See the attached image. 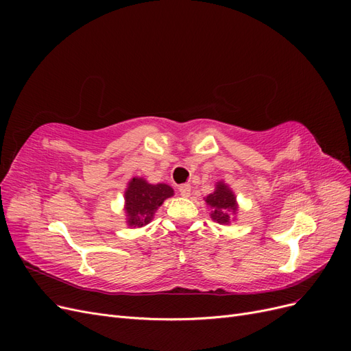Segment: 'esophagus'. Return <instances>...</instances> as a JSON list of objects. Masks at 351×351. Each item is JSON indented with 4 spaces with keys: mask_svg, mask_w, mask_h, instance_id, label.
I'll list each match as a JSON object with an SVG mask.
<instances>
[{
    "mask_svg": "<svg viewBox=\"0 0 351 351\" xmlns=\"http://www.w3.org/2000/svg\"><path fill=\"white\" fill-rule=\"evenodd\" d=\"M178 192L183 197H189L190 192H192V187H190V184H187V183L182 184V186H178Z\"/></svg>",
    "mask_w": 351,
    "mask_h": 351,
    "instance_id": "34e87169",
    "label": "esophagus"
}]
</instances>
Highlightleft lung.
<instances>
[{
  "label": "left lung",
  "instance_id": "1",
  "mask_svg": "<svg viewBox=\"0 0 351 351\" xmlns=\"http://www.w3.org/2000/svg\"><path fill=\"white\" fill-rule=\"evenodd\" d=\"M206 204L212 208V219L218 221L219 224H228L230 217L237 210L234 195L222 182L217 184L215 192L206 197Z\"/></svg>",
  "mask_w": 351,
  "mask_h": 351
}]
</instances>
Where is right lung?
Wrapping results in <instances>:
<instances>
[{"label": "right lung", "mask_w": 351, "mask_h": 351, "mask_svg": "<svg viewBox=\"0 0 351 351\" xmlns=\"http://www.w3.org/2000/svg\"><path fill=\"white\" fill-rule=\"evenodd\" d=\"M174 190L168 184H149L146 180L134 177L127 187L125 212L130 227H143L149 222L155 210L167 197H171Z\"/></svg>", "instance_id": "obj_1"}]
</instances>
